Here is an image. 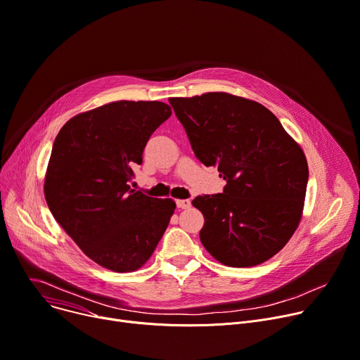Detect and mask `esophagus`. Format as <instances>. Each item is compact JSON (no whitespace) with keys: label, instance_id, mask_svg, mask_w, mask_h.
Masks as SVG:
<instances>
[{"label":"esophagus","instance_id":"34e87169","mask_svg":"<svg viewBox=\"0 0 360 360\" xmlns=\"http://www.w3.org/2000/svg\"><path fill=\"white\" fill-rule=\"evenodd\" d=\"M176 205H177V207H179V209H188V207L191 206L190 200H187V199H184V200H177V202H176Z\"/></svg>","mask_w":360,"mask_h":360}]
</instances>
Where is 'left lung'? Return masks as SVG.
Returning <instances> with one entry per match:
<instances>
[{"instance_id":"left-lung-1","label":"left lung","mask_w":360,"mask_h":360,"mask_svg":"<svg viewBox=\"0 0 360 360\" xmlns=\"http://www.w3.org/2000/svg\"><path fill=\"white\" fill-rule=\"evenodd\" d=\"M195 155L226 180L224 193L198 196L200 240L229 266H254L295 232L309 165L300 146L264 105L225 92L169 99Z\"/></svg>"}]
</instances>
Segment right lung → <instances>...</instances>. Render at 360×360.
Returning a JSON list of instances; mask_svg holds the SVG:
<instances>
[{
	"label": "right lung",
	"mask_w": 360,
	"mask_h": 360,
	"mask_svg": "<svg viewBox=\"0 0 360 360\" xmlns=\"http://www.w3.org/2000/svg\"><path fill=\"white\" fill-rule=\"evenodd\" d=\"M170 115L158 101L110 102L69 120L53 143L47 206L85 255L110 271L141 268L174 213L172 199L128 184L151 134Z\"/></svg>",
	"instance_id": "add662e5"
}]
</instances>
